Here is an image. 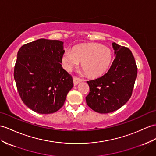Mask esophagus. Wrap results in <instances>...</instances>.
<instances>
[{
  "label": "esophagus",
  "mask_w": 156,
  "mask_h": 156,
  "mask_svg": "<svg viewBox=\"0 0 156 156\" xmlns=\"http://www.w3.org/2000/svg\"><path fill=\"white\" fill-rule=\"evenodd\" d=\"M83 81L82 79H79V78H77V77H74L73 78V85L74 86H76L79 83H80Z\"/></svg>",
  "instance_id": "34e87169"
}]
</instances>
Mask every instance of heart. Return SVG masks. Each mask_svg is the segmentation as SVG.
Wrapping results in <instances>:
<instances>
[{"label": "heart", "instance_id": "heart-1", "mask_svg": "<svg viewBox=\"0 0 156 156\" xmlns=\"http://www.w3.org/2000/svg\"><path fill=\"white\" fill-rule=\"evenodd\" d=\"M112 60L111 49L98 43L77 45L72 51H65L62 58L66 70L71 71L81 62L82 69L90 77L103 75L111 66Z\"/></svg>", "mask_w": 156, "mask_h": 156}]
</instances>
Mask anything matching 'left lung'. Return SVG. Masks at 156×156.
I'll use <instances>...</instances> for the list:
<instances>
[{
	"instance_id": "1",
	"label": "left lung",
	"mask_w": 156,
	"mask_h": 156,
	"mask_svg": "<svg viewBox=\"0 0 156 156\" xmlns=\"http://www.w3.org/2000/svg\"><path fill=\"white\" fill-rule=\"evenodd\" d=\"M112 48L116 58L107 73L87 81L90 88L87 104L101 114L115 111L126 103L137 77V66L130 49L115 42Z\"/></svg>"
}]
</instances>
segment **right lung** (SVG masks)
Returning a JSON list of instances; mask_svg holds the SVG:
<instances>
[{"label":"right lung","mask_w":156,"mask_h":156,"mask_svg":"<svg viewBox=\"0 0 156 156\" xmlns=\"http://www.w3.org/2000/svg\"><path fill=\"white\" fill-rule=\"evenodd\" d=\"M65 52L59 40L39 39L19 49L14 77L22 101L33 111L51 114L63 107L73 87L62 66Z\"/></svg>","instance_id":"1"}]
</instances>
